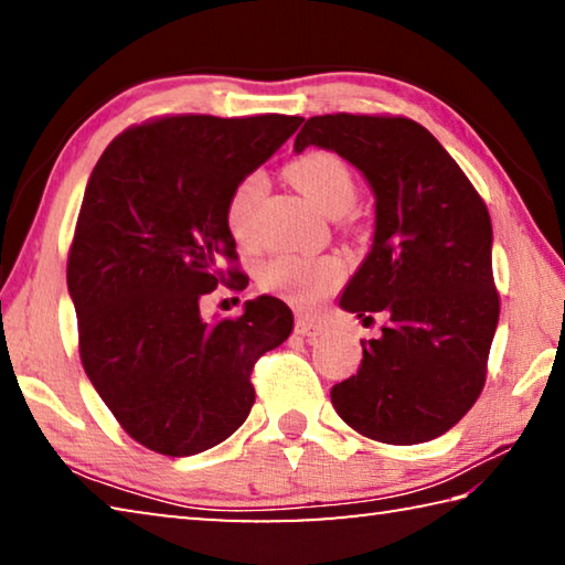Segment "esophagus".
Listing matches in <instances>:
<instances>
[{"instance_id": "esophagus-1", "label": "esophagus", "mask_w": 565, "mask_h": 565, "mask_svg": "<svg viewBox=\"0 0 565 565\" xmlns=\"http://www.w3.org/2000/svg\"><path fill=\"white\" fill-rule=\"evenodd\" d=\"M296 331H299L306 339H317L323 331H327V323H321L319 319L309 317V313H299V317H296Z\"/></svg>"}]
</instances>
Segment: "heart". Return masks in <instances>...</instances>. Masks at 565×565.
<instances>
[{"label": "heart", "instance_id": "obj_1", "mask_svg": "<svg viewBox=\"0 0 565 565\" xmlns=\"http://www.w3.org/2000/svg\"><path fill=\"white\" fill-rule=\"evenodd\" d=\"M286 177L327 216L349 212L356 199V181L341 157L323 149H311L286 164ZM266 181L254 171L232 189L224 209L226 232L236 244H252L254 238V209L264 196ZM341 262L333 256L306 259V256H274L259 269V284L266 291L286 294L299 306H313L323 294H329L341 279Z\"/></svg>", "mask_w": 565, "mask_h": 565}]
</instances>
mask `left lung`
<instances>
[{"mask_svg":"<svg viewBox=\"0 0 565 565\" xmlns=\"http://www.w3.org/2000/svg\"><path fill=\"white\" fill-rule=\"evenodd\" d=\"M306 147L337 151L374 191V242L339 306L388 319L379 339L361 341V366L331 388V404L374 441H431L486 381L501 309L489 209L434 134L406 117H311L294 141L296 154Z\"/></svg>","mask_w":565,"mask_h":565,"instance_id":"obj_1","label":"left lung"}]
</instances>
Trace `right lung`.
I'll return each mask as SVG.
<instances>
[{
	"instance_id": "add662e5",
	"label": "right lung",
	"mask_w": 565,
	"mask_h": 565,
	"mask_svg": "<svg viewBox=\"0 0 565 565\" xmlns=\"http://www.w3.org/2000/svg\"><path fill=\"white\" fill-rule=\"evenodd\" d=\"M301 117L179 114L119 134L94 167L66 262L92 386L134 441L194 456L226 441L254 406L252 371L289 339L276 296L236 319H202L199 301L244 281L224 209Z\"/></svg>"
}]
</instances>
